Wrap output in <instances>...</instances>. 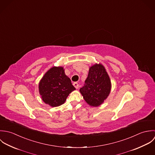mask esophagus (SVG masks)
Returning a JSON list of instances; mask_svg holds the SVG:
<instances>
[{
  "label": "esophagus",
  "instance_id": "obj_1",
  "mask_svg": "<svg viewBox=\"0 0 155 155\" xmlns=\"http://www.w3.org/2000/svg\"><path fill=\"white\" fill-rule=\"evenodd\" d=\"M73 85H74V86L77 89H78V87H79V86H78V83H74V84H73Z\"/></svg>",
  "mask_w": 155,
  "mask_h": 155
}]
</instances>
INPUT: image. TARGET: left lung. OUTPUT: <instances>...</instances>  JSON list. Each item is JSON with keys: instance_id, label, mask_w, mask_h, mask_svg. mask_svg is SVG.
<instances>
[{"instance_id": "1", "label": "left lung", "mask_w": 155, "mask_h": 155, "mask_svg": "<svg viewBox=\"0 0 155 155\" xmlns=\"http://www.w3.org/2000/svg\"><path fill=\"white\" fill-rule=\"evenodd\" d=\"M111 89V80L104 66L95 63L90 67L85 85L80 92L89 105L96 107L104 103Z\"/></svg>"}]
</instances>
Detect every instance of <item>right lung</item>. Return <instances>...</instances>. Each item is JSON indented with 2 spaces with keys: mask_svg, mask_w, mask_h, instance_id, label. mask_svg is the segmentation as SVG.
<instances>
[{
  "mask_svg": "<svg viewBox=\"0 0 155 155\" xmlns=\"http://www.w3.org/2000/svg\"><path fill=\"white\" fill-rule=\"evenodd\" d=\"M42 100L52 107L63 104L69 93L75 90L62 66H53L48 70L39 83Z\"/></svg>",
  "mask_w": 155,
  "mask_h": 155,
  "instance_id": "right-lung-1",
  "label": "right lung"
}]
</instances>
